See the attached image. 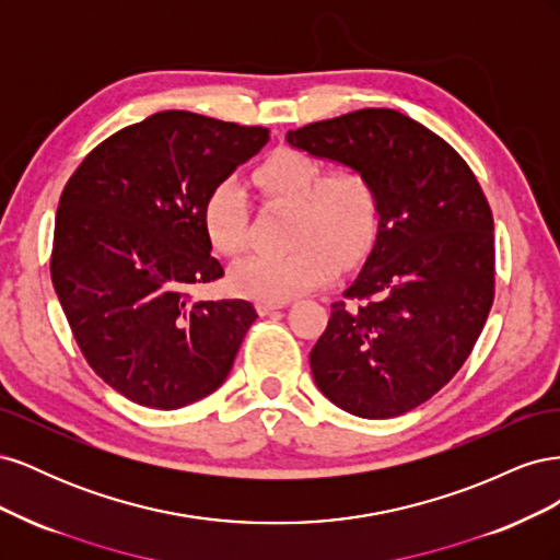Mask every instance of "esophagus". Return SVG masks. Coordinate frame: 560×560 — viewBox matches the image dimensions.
Returning <instances> with one entry per match:
<instances>
[{"mask_svg":"<svg viewBox=\"0 0 560 560\" xmlns=\"http://www.w3.org/2000/svg\"><path fill=\"white\" fill-rule=\"evenodd\" d=\"M287 303H290V301H257V303H254V308H257L259 315H270L273 311L284 308Z\"/></svg>","mask_w":560,"mask_h":560,"instance_id":"esophagus-1","label":"esophagus"}]
</instances>
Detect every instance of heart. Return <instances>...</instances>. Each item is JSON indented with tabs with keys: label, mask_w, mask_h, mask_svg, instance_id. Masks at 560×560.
Wrapping results in <instances>:
<instances>
[{
	"label": "heart",
	"mask_w": 560,
	"mask_h": 560,
	"mask_svg": "<svg viewBox=\"0 0 560 560\" xmlns=\"http://www.w3.org/2000/svg\"><path fill=\"white\" fill-rule=\"evenodd\" d=\"M259 189L294 206L287 233L292 247L280 254H249L231 268L233 292L257 301H290L329 282L343 264L358 261L378 226V196L360 167L322 165L296 149H278L254 173ZM202 226L224 254L247 245L249 202L235 177L219 179L202 202Z\"/></svg>",
	"instance_id": "b5f03b06"
}]
</instances>
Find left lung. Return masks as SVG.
<instances>
[{
	"instance_id": "left-lung-1",
	"label": "left lung",
	"mask_w": 560,
	"mask_h": 560,
	"mask_svg": "<svg viewBox=\"0 0 560 560\" xmlns=\"http://www.w3.org/2000/svg\"><path fill=\"white\" fill-rule=\"evenodd\" d=\"M315 159L352 165L378 196L360 276L311 350L319 393L360 418H395L465 364L495 294L493 214L457 151L395 109H358L287 132Z\"/></svg>"
}]
</instances>
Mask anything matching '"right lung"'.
I'll return each mask as SVG.
<instances>
[{"label": "right lung", "instance_id": "obj_1", "mask_svg": "<svg viewBox=\"0 0 560 560\" xmlns=\"http://www.w3.org/2000/svg\"><path fill=\"white\" fill-rule=\"evenodd\" d=\"M268 140L261 126L167 109L114 132L67 182L50 280L83 358L126 399L171 411L226 381L257 311L189 296L224 276L202 202Z\"/></svg>", "mask_w": 560, "mask_h": 560}]
</instances>
